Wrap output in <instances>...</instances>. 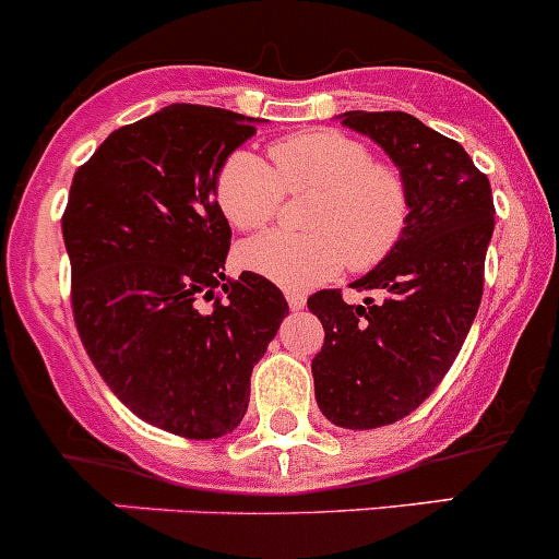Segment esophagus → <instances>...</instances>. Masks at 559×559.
<instances>
[{"label":"esophagus","mask_w":559,"mask_h":559,"mask_svg":"<svg viewBox=\"0 0 559 559\" xmlns=\"http://www.w3.org/2000/svg\"><path fill=\"white\" fill-rule=\"evenodd\" d=\"M285 299H288L290 310H305V305H307L305 294H299V290H288V294H285Z\"/></svg>","instance_id":"obj_1"}]
</instances>
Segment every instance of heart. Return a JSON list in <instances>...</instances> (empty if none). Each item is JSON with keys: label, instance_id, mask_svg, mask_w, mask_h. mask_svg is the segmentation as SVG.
I'll return each mask as SVG.
<instances>
[{"label": "heart", "instance_id": "heart-1", "mask_svg": "<svg viewBox=\"0 0 559 559\" xmlns=\"http://www.w3.org/2000/svg\"><path fill=\"white\" fill-rule=\"evenodd\" d=\"M271 167L249 151H238L216 175V203L238 230L269 225L288 194L316 191L305 214L312 233H265L238 249V260L254 274L285 288L326 283L340 269L368 271L379 265L408 225V186L390 164L373 162L365 142L340 131H301L269 147Z\"/></svg>", "mask_w": 559, "mask_h": 559}]
</instances>
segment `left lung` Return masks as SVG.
<instances>
[{
  "mask_svg": "<svg viewBox=\"0 0 559 559\" xmlns=\"http://www.w3.org/2000/svg\"><path fill=\"white\" fill-rule=\"evenodd\" d=\"M340 120L392 158L412 200L397 247L354 283L379 299L345 305L340 290L307 299L326 332L312 359L318 408L340 428L370 430L412 414L455 362L480 307L493 200L469 153L414 115Z\"/></svg>",
  "mask_w": 559,
  "mask_h": 559,
  "instance_id": "obj_1",
  "label": "left lung"
}]
</instances>
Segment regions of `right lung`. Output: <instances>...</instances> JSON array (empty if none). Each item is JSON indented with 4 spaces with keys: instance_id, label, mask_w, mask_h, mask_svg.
Returning a JSON list of instances; mask_svg holds the SVG:
<instances>
[{
    "instance_id": "1",
    "label": "right lung",
    "mask_w": 559,
    "mask_h": 559,
    "mask_svg": "<svg viewBox=\"0 0 559 559\" xmlns=\"http://www.w3.org/2000/svg\"><path fill=\"white\" fill-rule=\"evenodd\" d=\"M254 123L173 104L111 131L73 175L62 216L73 318L95 370L136 417L186 439L238 428L252 368L288 316L265 276H225L216 175Z\"/></svg>"
}]
</instances>
